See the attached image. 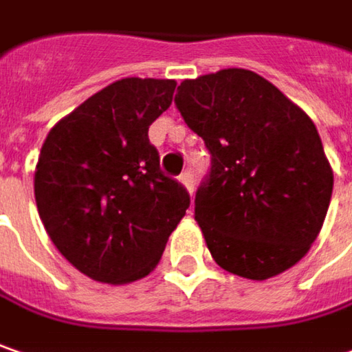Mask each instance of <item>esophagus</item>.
I'll list each match as a JSON object with an SVG mask.
<instances>
[{"label": "esophagus", "mask_w": 352, "mask_h": 352, "mask_svg": "<svg viewBox=\"0 0 352 352\" xmlns=\"http://www.w3.org/2000/svg\"><path fill=\"white\" fill-rule=\"evenodd\" d=\"M179 179H181V183H183V185L187 187V191H189V193H193V189H195V179H193V171H191V169L183 171Z\"/></svg>", "instance_id": "obj_1"}]
</instances>
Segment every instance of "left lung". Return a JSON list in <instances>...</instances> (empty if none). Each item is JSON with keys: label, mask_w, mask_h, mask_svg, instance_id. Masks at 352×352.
Listing matches in <instances>:
<instances>
[{"label": "left lung", "mask_w": 352, "mask_h": 352, "mask_svg": "<svg viewBox=\"0 0 352 352\" xmlns=\"http://www.w3.org/2000/svg\"><path fill=\"white\" fill-rule=\"evenodd\" d=\"M175 105L211 153L195 219L215 263L253 280L293 267L319 235L333 195L315 123L249 69L187 79Z\"/></svg>", "instance_id": "obj_1"}]
</instances>
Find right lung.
<instances>
[{"instance_id":"right-lung-1","label":"right lung","mask_w":352,"mask_h":352,"mask_svg":"<svg viewBox=\"0 0 352 352\" xmlns=\"http://www.w3.org/2000/svg\"><path fill=\"white\" fill-rule=\"evenodd\" d=\"M175 85L115 81L61 119L41 147L39 217L59 253L91 279L117 285L149 275L189 209V191L161 171L149 141Z\"/></svg>"}]
</instances>
